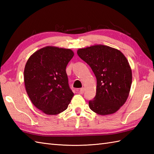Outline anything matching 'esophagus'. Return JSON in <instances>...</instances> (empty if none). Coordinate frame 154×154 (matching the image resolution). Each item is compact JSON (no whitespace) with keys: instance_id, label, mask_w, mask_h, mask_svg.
<instances>
[{"instance_id":"obj_1","label":"esophagus","mask_w":154,"mask_h":154,"mask_svg":"<svg viewBox=\"0 0 154 154\" xmlns=\"http://www.w3.org/2000/svg\"><path fill=\"white\" fill-rule=\"evenodd\" d=\"M84 91H85L84 88H81V89H80V90H79V93L80 94H83Z\"/></svg>"}]
</instances>
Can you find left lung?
I'll return each instance as SVG.
<instances>
[{"label": "left lung", "instance_id": "obj_1", "mask_svg": "<svg viewBox=\"0 0 154 154\" xmlns=\"http://www.w3.org/2000/svg\"><path fill=\"white\" fill-rule=\"evenodd\" d=\"M77 54L97 79L96 95L89 101L90 109L100 115L116 112L126 101L132 85V70L126 57L103 45L79 49Z\"/></svg>", "mask_w": 154, "mask_h": 154}]
</instances>
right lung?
Here are the masks:
<instances>
[{
  "label": "right lung",
  "mask_w": 154,
  "mask_h": 154,
  "mask_svg": "<svg viewBox=\"0 0 154 154\" xmlns=\"http://www.w3.org/2000/svg\"><path fill=\"white\" fill-rule=\"evenodd\" d=\"M73 55L69 49L48 46L35 51L26 62V90L34 105L45 114L63 112L74 95L65 70Z\"/></svg>",
  "instance_id": "obj_1"
}]
</instances>
